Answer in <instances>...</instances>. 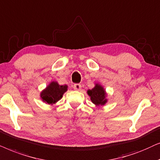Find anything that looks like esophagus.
<instances>
[{"label":"esophagus","mask_w":160,"mask_h":160,"mask_svg":"<svg viewBox=\"0 0 160 160\" xmlns=\"http://www.w3.org/2000/svg\"><path fill=\"white\" fill-rule=\"evenodd\" d=\"M73 88H74V90H76V91H80V90H81V85L76 83V84L74 85Z\"/></svg>","instance_id":"esophagus-1"}]
</instances>
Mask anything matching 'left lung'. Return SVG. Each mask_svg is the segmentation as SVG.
<instances>
[{
  "label": "left lung",
  "mask_w": 160,
  "mask_h": 160,
  "mask_svg": "<svg viewBox=\"0 0 160 160\" xmlns=\"http://www.w3.org/2000/svg\"><path fill=\"white\" fill-rule=\"evenodd\" d=\"M87 93L96 106H103L107 103V93L103 86L99 83H96L94 88L88 90Z\"/></svg>",
  "instance_id": "8db88e82"
}]
</instances>
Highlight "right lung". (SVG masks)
Here are the masks:
<instances>
[{"label": "right lung", "instance_id": "right-lung-1", "mask_svg": "<svg viewBox=\"0 0 160 160\" xmlns=\"http://www.w3.org/2000/svg\"><path fill=\"white\" fill-rule=\"evenodd\" d=\"M67 85L61 86L58 82H51L43 91L40 93L42 101L48 105H53L63 97V93L67 91Z\"/></svg>", "mask_w": 160, "mask_h": 160}]
</instances>
